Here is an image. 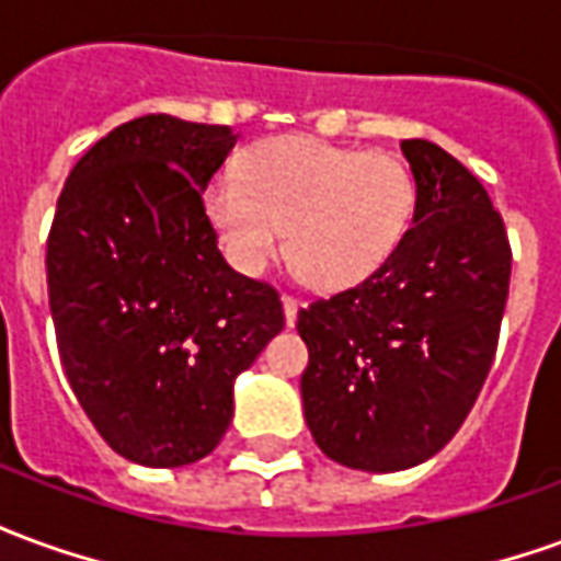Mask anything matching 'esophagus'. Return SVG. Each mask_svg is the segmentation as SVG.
<instances>
[{
	"label": "esophagus",
	"mask_w": 561,
	"mask_h": 561,
	"mask_svg": "<svg viewBox=\"0 0 561 561\" xmlns=\"http://www.w3.org/2000/svg\"><path fill=\"white\" fill-rule=\"evenodd\" d=\"M282 309H285V321H288V328H294V321H297V309H300V300L291 297V294H285L282 297Z\"/></svg>",
	"instance_id": "34e87169"
}]
</instances>
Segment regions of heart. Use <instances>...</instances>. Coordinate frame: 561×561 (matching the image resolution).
I'll list each match as a JSON object with an SVG mask.
<instances>
[{
    "mask_svg": "<svg viewBox=\"0 0 561 561\" xmlns=\"http://www.w3.org/2000/svg\"><path fill=\"white\" fill-rule=\"evenodd\" d=\"M417 209L412 168L390 152L318 138H270L237 173L204 188V216L221 252L243 273L282 255L312 288L336 291L373 276L400 249Z\"/></svg>",
    "mask_w": 561,
    "mask_h": 561,
    "instance_id": "heart-1",
    "label": "heart"
}]
</instances>
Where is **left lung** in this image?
<instances>
[{
    "label": "left lung",
    "mask_w": 561,
    "mask_h": 561,
    "mask_svg": "<svg viewBox=\"0 0 561 561\" xmlns=\"http://www.w3.org/2000/svg\"><path fill=\"white\" fill-rule=\"evenodd\" d=\"M417 209L385 267L300 309L304 414L333 462L412 469L457 435L493 366L511 285L505 221L430 140L400 144Z\"/></svg>",
    "instance_id": "obj_1"
}]
</instances>
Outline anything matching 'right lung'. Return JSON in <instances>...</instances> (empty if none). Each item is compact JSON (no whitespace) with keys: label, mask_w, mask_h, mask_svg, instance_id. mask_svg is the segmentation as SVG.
Masks as SVG:
<instances>
[{"label":"right lung","mask_w":561,"mask_h":561,"mask_svg":"<svg viewBox=\"0 0 561 561\" xmlns=\"http://www.w3.org/2000/svg\"><path fill=\"white\" fill-rule=\"evenodd\" d=\"M228 126L138 116L68 173L47 237L59 360L119 457L173 469L207 457L233 417V378L282 328L279 291L221 257L204 188Z\"/></svg>","instance_id":"add662e5"}]
</instances>
